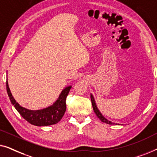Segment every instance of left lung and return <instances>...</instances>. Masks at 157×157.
<instances>
[{
  "mask_svg": "<svg viewBox=\"0 0 157 157\" xmlns=\"http://www.w3.org/2000/svg\"><path fill=\"white\" fill-rule=\"evenodd\" d=\"M90 98H91L92 105V107H93V110H94V113L96 114L97 117H98L100 119V120L101 121V122H105L106 124H117L114 123V122H112L111 121H109L108 120H107V119H106L105 117H104L102 114H101V113L100 112V110L98 109V107H97L95 100H94V97H93V95H92V94H90Z\"/></svg>",
  "mask_w": 157,
  "mask_h": 157,
  "instance_id": "8db88e82",
  "label": "left lung"
}]
</instances>
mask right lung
Listing matches in <instances>:
<instances>
[{"label":"right lung","instance_id":"add662e5","mask_svg":"<svg viewBox=\"0 0 157 157\" xmlns=\"http://www.w3.org/2000/svg\"><path fill=\"white\" fill-rule=\"evenodd\" d=\"M72 86H67L61 92L57 100L49 107L38 110H30L21 107L12 95L6 81V90L12 105L26 121L35 126H49L59 122L66 111V98Z\"/></svg>","mask_w":157,"mask_h":157}]
</instances>
